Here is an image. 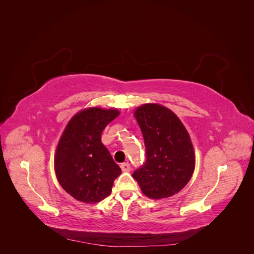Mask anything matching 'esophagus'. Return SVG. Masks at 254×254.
<instances>
[{
    "label": "esophagus",
    "instance_id": "esophagus-1",
    "mask_svg": "<svg viewBox=\"0 0 254 254\" xmlns=\"http://www.w3.org/2000/svg\"><path fill=\"white\" fill-rule=\"evenodd\" d=\"M121 168H122L123 172H130V170H131V167H130L129 163H123V164H121Z\"/></svg>",
    "mask_w": 254,
    "mask_h": 254
}]
</instances>
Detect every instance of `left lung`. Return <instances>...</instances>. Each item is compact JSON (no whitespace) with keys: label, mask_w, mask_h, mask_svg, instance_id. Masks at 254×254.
Listing matches in <instances>:
<instances>
[{"label":"left lung","mask_w":254,"mask_h":254,"mask_svg":"<svg viewBox=\"0 0 254 254\" xmlns=\"http://www.w3.org/2000/svg\"><path fill=\"white\" fill-rule=\"evenodd\" d=\"M133 114L143 133L147 159L132 177L148 198L172 197L187 186L195 171L190 136L180 119L162 105L143 104Z\"/></svg>","instance_id":"8db88e82"}]
</instances>
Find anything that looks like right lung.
I'll list each match as a JSON object with an SVG mask.
<instances>
[{"label": "right lung", "mask_w": 254, "mask_h": 254, "mask_svg": "<svg viewBox=\"0 0 254 254\" xmlns=\"http://www.w3.org/2000/svg\"><path fill=\"white\" fill-rule=\"evenodd\" d=\"M119 114L115 108L82 109L68 121L60 136L54 168L60 186L76 200L94 204L111 193L121 168L101 136L105 127Z\"/></svg>", "instance_id": "right-lung-1"}]
</instances>
